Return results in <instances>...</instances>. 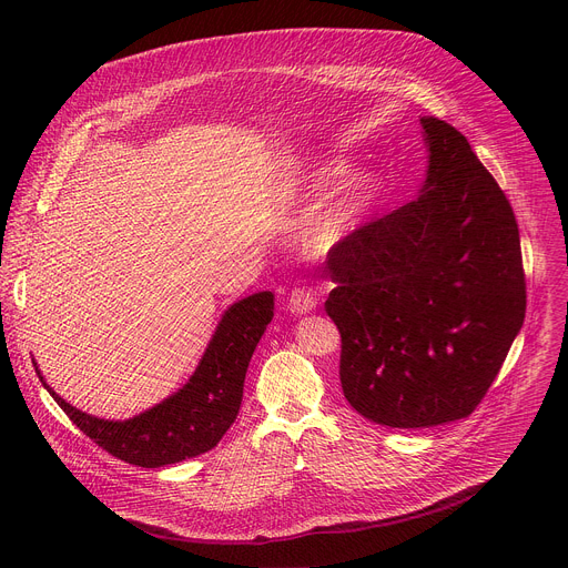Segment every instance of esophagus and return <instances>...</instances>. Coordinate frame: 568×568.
Instances as JSON below:
<instances>
[{"instance_id": "34e87169", "label": "esophagus", "mask_w": 568, "mask_h": 568, "mask_svg": "<svg viewBox=\"0 0 568 568\" xmlns=\"http://www.w3.org/2000/svg\"><path fill=\"white\" fill-rule=\"evenodd\" d=\"M316 307V296L312 290H305V287H298L290 294L287 298V310L292 314H307Z\"/></svg>"}]
</instances>
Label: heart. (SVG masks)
I'll return each mask as SVG.
<instances>
[{
  "label": "heart",
  "instance_id": "1",
  "mask_svg": "<svg viewBox=\"0 0 568 568\" xmlns=\"http://www.w3.org/2000/svg\"><path fill=\"white\" fill-rule=\"evenodd\" d=\"M346 173V164L339 159H326L310 166L298 186V200L310 202L316 195L326 193ZM375 178L371 173H359L346 178L331 200L323 204L303 229V247L314 256H323L339 247L366 220L375 202Z\"/></svg>",
  "mask_w": 568,
  "mask_h": 568
}]
</instances>
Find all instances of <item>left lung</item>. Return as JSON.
<instances>
[{
    "instance_id": "left-lung-1",
    "label": "left lung",
    "mask_w": 568,
    "mask_h": 568,
    "mask_svg": "<svg viewBox=\"0 0 568 568\" xmlns=\"http://www.w3.org/2000/svg\"><path fill=\"white\" fill-rule=\"evenodd\" d=\"M418 195L357 229L326 261L351 407L397 427L465 418L495 382L526 316L515 213L445 121L420 116Z\"/></svg>"
}]
</instances>
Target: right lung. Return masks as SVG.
<instances>
[{
    "instance_id": "add662e5",
    "label": "right lung",
    "mask_w": 568,
    "mask_h": 568,
    "mask_svg": "<svg viewBox=\"0 0 568 568\" xmlns=\"http://www.w3.org/2000/svg\"><path fill=\"white\" fill-rule=\"evenodd\" d=\"M272 316V292H256L229 305L189 382L128 420H108L71 407L47 384L36 359L33 366L60 409L99 447L139 467H164L213 449L233 425L247 366Z\"/></svg>"
}]
</instances>
